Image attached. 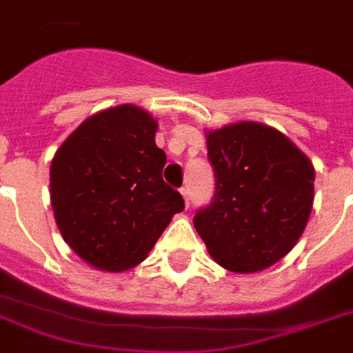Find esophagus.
Returning a JSON list of instances; mask_svg holds the SVG:
<instances>
[{
	"label": "esophagus",
	"instance_id": "esophagus-1",
	"mask_svg": "<svg viewBox=\"0 0 353 353\" xmlns=\"http://www.w3.org/2000/svg\"><path fill=\"white\" fill-rule=\"evenodd\" d=\"M180 193H182V197H184V201H186V206H190V188L184 186L182 190H180Z\"/></svg>",
	"mask_w": 353,
	"mask_h": 353
}]
</instances>
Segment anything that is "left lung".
I'll list each match as a JSON object with an SVG mask.
<instances>
[{
    "mask_svg": "<svg viewBox=\"0 0 353 353\" xmlns=\"http://www.w3.org/2000/svg\"><path fill=\"white\" fill-rule=\"evenodd\" d=\"M206 147L216 192L193 216L199 236L230 272L270 268L305 229L314 167L287 136L259 123L214 130Z\"/></svg>",
    "mask_w": 353,
    "mask_h": 353,
    "instance_id": "1",
    "label": "left lung"
}]
</instances>
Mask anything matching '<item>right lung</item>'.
Returning a JSON list of instances; mask_svg holds the SVG:
<instances>
[{
  "label": "right lung",
  "mask_w": 353,
  "mask_h": 353,
  "mask_svg": "<svg viewBox=\"0 0 353 353\" xmlns=\"http://www.w3.org/2000/svg\"><path fill=\"white\" fill-rule=\"evenodd\" d=\"M156 121L136 105L100 111L55 152L52 206L65 242L91 266H136L184 199L161 176L167 156L156 147Z\"/></svg>",
  "instance_id": "obj_1"
}]
</instances>
